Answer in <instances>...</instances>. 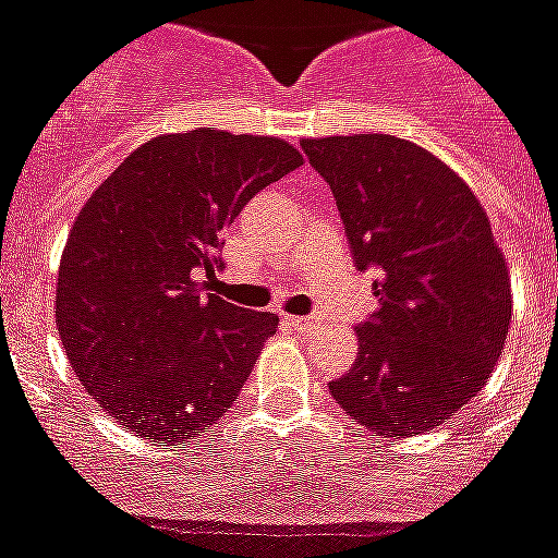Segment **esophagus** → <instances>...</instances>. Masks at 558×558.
<instances>
[{
  "label": "esophagus",
  "instance_id": "obj_1",
  "mask_svg": "<svg viewBox=\"0 0 558 558\" xmlns=\"http://www.w3.org/2000/svg\"><path fill=\"white\" fill-rule=\"evenodd\" d=\"M284 325H288V328H293V330H313L316 328V319H313V316H288V319H284Z\"/></svg>",
  "mask_w": 558,
  "mask_h": 558
}]
</instances>
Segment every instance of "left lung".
<instances>
[{
	"instance_id": "8db88e82",
	"label": "left lung",
	"mask_w": 558,
	"mask_h": 558,
	"mask_svg": "<svg viewBox=\"0 0 558 558\" xmlns=\"http://www.w3.org/2000/svg\"><path fill=\"white\" fill-rule=\"evenodd\" d=\"M302 150L333 191L353 265L376 270L379 311L359 325L356 365L330 396L373 434H425L485 388L508 339V262L485 207L399 136L302 140Z\"/></svg>"
}]
</instances>
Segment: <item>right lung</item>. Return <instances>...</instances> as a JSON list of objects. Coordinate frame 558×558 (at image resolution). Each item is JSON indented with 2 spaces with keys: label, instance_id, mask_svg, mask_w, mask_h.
Instances as JSON below:
<instances>
[{
  "label": "right lung",
  "instance_id": "right-lung-1",
  "mask_svg": "<svg viewBox=\"0 0 558 558\" xmlns=\"http://www.w3.org/2000/svg\"><path fill=\"white\" fill-rule=\"evenodd\" d=\"M299 165L276 136L162 133L85 202L59 262L57 328L87 393L128 430L168 448L236 402L279 316L205 290L222 230Z\"/></svg>",
  "mask_w": 558,
  "mask_h": 558
}]
</instances>
